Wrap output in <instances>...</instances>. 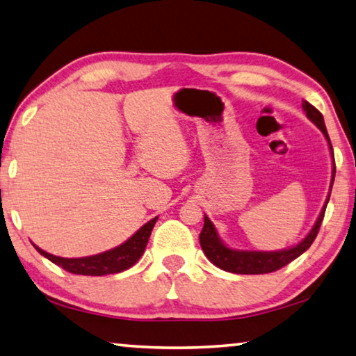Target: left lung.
<instances>
[{"instance_id":"left-lung-1","label":"left lung","mask_w":356,"mask_h":356,"mask_svg":"<svg viewBox=\"0 0 356 356\" xmlns=\"http://www.w3.org/2000/svg\"><path fill=\"white\" fill-rule=\"evenodd\" d=\"M303 110L306 111V116H308L312 122H314L318 129L322 130V134L327 138V141L330 144V150L333 154V146H331L330 136L327 127H325L323 122V116L322 113L317 110V108L312 106L309 102L303 100ZM334 159V156H333ZM334 174H336V165L333 166V179H331V186H333V180H334ZM330 201V196L327 197V202L322 209L321 215L316 221L314 227L311 229V232L306 236L305 240L293 246V248L289 250H281V251H237V250H231L221 242L218 238V234H216V229L212 225L207 216H204V227L200 234V243L202 251L206 252V256L210 262L221 270H226V272L231 273H237V275H264V273H272L280 270L282 267H286L287 264H291L293 259H297L300 254L309 248L314 242L318 229H321L323 215H325V209H327V204Z\"/></svg>"}]
</instances>
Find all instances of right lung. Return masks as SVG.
Segmentation results:
<instances>
[{
  "mask_svg": "<svg viewBox=\"0 0 356 356\" xmlns=\"http://www.w3.org/2000/svg\"><path fill=\"white\" fill-rule=\"evenodd\" d=\"M156 218H159V216H155L154 220L146 222L140 231L134 234L127 242L118 246V248L100 252V254H95V256L65 259V257L53 256L50 252H45L44 250L38 248L35 245L34 248L38 250L42 256H45L48 261L59 265V267H63L65 272L69 273L88 275V276H104V275L119 273L130 268L131 265H135L138 259L143 256Z\"/></svg>",
  "mask_w": 356,
  "mask_h": 356,
  "instance_id": "1",
  "label": "right lung"
}]
</instances>
